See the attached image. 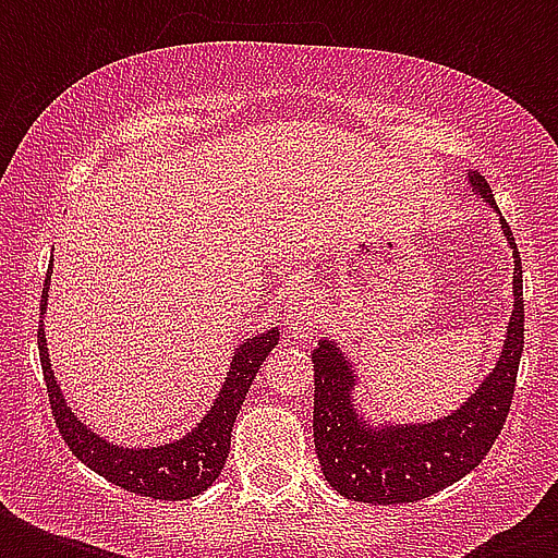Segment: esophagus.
<instances>
[{"instance_id": "obj_1", "label": "esophagus", "mask_w": 558, "mask_h": 558, "mask_svg": "<svg viewBox=\"0 0 558 558\" xmlns=\"http://www.w3.org/2000/svg\"><path fill=\"white\" fill-rule=\"evenodd\" d=\"M283 318H287L289 330L310 336L315 330V324H318V306H315L313 295L306 289H295L292 295H287V301H283Z\"/></svg>"}]
</instances>
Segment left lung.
<instances>
[{
    "instance_id": "left-lung-1",
    "label": "left lung",
    "mask_w": 558,
    "mask_h": 558,
    "mask_svg": "<svg viewBox=\"0 0 558 558\" xmlns=\"http://www.w3.org/2000/svg\"><path fill=\"white\" fill-rule=\"evenodd\" d=\"M472 193L495 210L493 187L484 177L469 173ZM501 231L512 248V318L504 336L493 373L472 397L432 423L373 425L353 405L356 371L336 341L322 339L313 350L315 454L327 484L344 498L365 504H411L440 493L486 458L501 434L515 393L521 350H524V301H521V254L515 236L501 219Z\"/></svg>"
}]
</instances>
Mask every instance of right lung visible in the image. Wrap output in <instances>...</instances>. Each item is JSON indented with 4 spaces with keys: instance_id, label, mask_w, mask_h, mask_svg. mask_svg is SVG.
Listing matches in <instances>:
<instances>
[{
    "instance_id": "1",
    "label": "right lung",
    "mask_w": 558,
    "mask_h": 558,
    "mask_svg": "<svg viewBox=\"0 0 558 558\" xmlns=\"http://www.w3.org/2000/svg\"><path fill=\"white\" fill-rule=\"evenodd\" d=\"M48 287H51V266H48L46 289H43V304L39 310L46 313ZM39 362H43V376H46L48 402L54 423L63 434L65 446L72 449L77 460H83L92 472L107 477L109 484L121 486L126 493L144 495V498H159V501H185L193 495H202L219 477L226 466L228 449H231V428L243 408V399L252 388L254 376L278 344V327L245 339L231 356V367L226 373V381L219 388L214 405L202 416L196 428L165 446H150V449H124L112 446L100 434L81 423V416L65 405L63 390L57 385L51 359L46 348V330L39 324L37 332Z\"/></svg>"
}]
</instances>
